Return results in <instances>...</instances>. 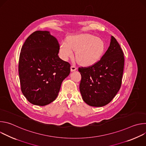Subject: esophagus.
Returning <instances> with one entry per match:
<instances>
[{
    "label": "esophagus",
    "mask_w": 146,
    "mask_h": 146,
    "mask_svg": "<svg viewBox=\"0 0 146 146\" xmlns=\"http://www.w3.org/2000/svg\"><path fill=\"white\" fill-rule=\"evenodd\" d=\"M77 69V68L74 66V65H72L71 66V68H70V70L72 72H73V71H75Z\"/></svg>",
    "instance_id": "obj_1"
}]
</instances>
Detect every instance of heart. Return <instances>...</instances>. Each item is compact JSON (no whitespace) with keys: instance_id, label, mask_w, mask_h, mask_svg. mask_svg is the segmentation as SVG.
<instances>
[{"instance_id":"b5f03b06","label":"heart","mask_w":146,"mask_h":146,"mask_svg":"<svg viewBox=\"0 0 146 146\" xmlns=\"http://www.w3.org/2000/svg\"><path fill=\"white\" fill-rule=\"evenodd\" d=\"M105 50L103 41L96 36L90 34H82L72 36L68 41H63L60 47L61 55L68 59L76 51V58L84 66H91L100 59Z\"/></svg>"}]
</instances>
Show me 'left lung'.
<instances>
[{"mask_svg": "<svg viewBox=\"0 0 146 146\" xmlns=\"http://www.w3.org/2000/svg\"><path fill=\"white\" fill-rule=\"evenodd\" d=\"M123 66V53L112 36L110 46L96 64L78 68L81 75L80 91L83 100L94 107L109 103L121 88Z\"/></svg>", "mask_w": 146, "mask_h": 146, "instance_id": "left-lung-1", "label": "left lung"}]
</instances>
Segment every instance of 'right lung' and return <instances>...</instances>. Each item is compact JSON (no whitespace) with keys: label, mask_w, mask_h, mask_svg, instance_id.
I'll return each mask as SVG.
<instances>
[{"label":"right lung","mask_w":146,"mask_h":146,"mask_svg":"<svg viewBox=\"0 0 146 146\" xmlns=\"http://www.w3.org/2000/svg\"><path fill=\"white\" fill-rule=\"evenodd\" d=\"M59 44L48 31L32 33L24 43L19 58L21 89L33 105L46 106L55 100L70 65L58 56Z\"/></svg>","instance_id":"1"}]
</instances>
